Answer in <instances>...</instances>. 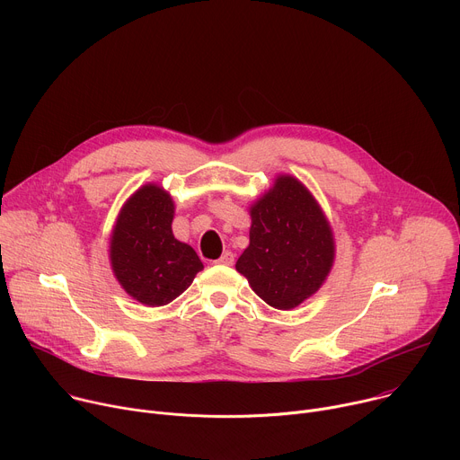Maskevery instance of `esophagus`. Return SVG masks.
Wrapping results in <instances>:
<instances>
[{
    "label": "esophagus",
    "instance_id": "esophagus-1",
    "mask_svg": "<svg viewBox=\"0 0 460 460\" xmlns=\"http://www.w3.org/2000/svg\"><path fill=\"white\" fill-rule=\"evenodd\" d=\"M217 264H220V266H233V264H234V254H233L231 251L224 252V254L217 260Z\"/></svg>",
    "mask_w": 460,
    "mask_h": 460
}]
</instances>
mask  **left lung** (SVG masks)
<instances>
[{"label":"left lung","instance_id":"obj_1","mask_svg":"<svg viewBox=\"0 0 460 460\" xmlns=\"http://www.w3.org/2000/svg\"><path fill=\"white\" fill-rule=\"evenodd\" d=\"M249 247L236 271L252 291L277 309H291L309 298L333 266L335 245L318 204L291 176L251 208Z\"/></svg>","mask_w":460,"mask_h":460}]
</instances>
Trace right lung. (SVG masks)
<instances>
[{
	"instance_id": "right-lung-1",
	"label": "right lung",
	"mask_w": 460,
	"mask_h": 460,
	"mask_svg": "<svg viewBox=\"0 0 460 460\" xmlns=\"http://www.w3.org/2000/svg\"><path fill=\"white\" fill-rule=\"evenodd\" d=\"M174 206L156 185L137 190L123 206L111 240V261L123 289L146 305H165L204 270L199 254L172 234Z\"/></svg>"
}]
</instances>
